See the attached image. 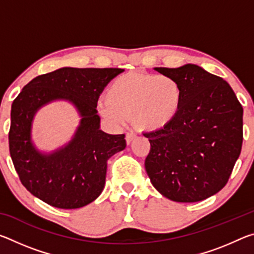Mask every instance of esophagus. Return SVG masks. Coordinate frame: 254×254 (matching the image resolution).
Instances as JSON below:
<instances>
[{
  "label": "esophagus",
  "instance_id": "34e87169",
  "mask_svg": "<svg viewBox=\"0 0 254 254\" xmlns=\"http://www.w3.org/2000/svg\"><path fill=\"white\" fill-rule=\"evenodd\" d=\"M135 136H136V134L134 132H127V136H126V139H127V144H130L133 140L135 139Z\"/></svg>",
  "mask_w": 254,
  "mask_h": 254
}]
</instances>
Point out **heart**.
<instances>
[{
	"label": "heart",
	"instance_id": "obj_1",
	"mask_svg": "<svg viewBox=\"0 0 254 254\" xmlns=\"http://www.w3.org/2000/svg\"><path fill=\"white\" fill-rule=\"evenodd\" d=\"M182 102L183 89L173 77L131 71L111 81L98 110L118 126L133 119L141 130L159 131L175 121Z\"/></svg>",
	"mask_w": 254,
	"mask_h": 254
}]
</instances>
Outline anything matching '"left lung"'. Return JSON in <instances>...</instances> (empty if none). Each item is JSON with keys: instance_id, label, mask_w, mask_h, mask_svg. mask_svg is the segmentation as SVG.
<instances>
[{"instance_id": "8db88e82", "label": "left lung", "mask_w": 254, "mask_h": 254, "mask_svg": "<svg viewBox=\"0 0 254 254\" xmlns=\"http://www.w3.org/2000/svg\"><path fill=\"white\" fill-rule=\"evenodd\" d=\"M154 70L178 81L183 102L170 126L143 134L150 182L174 201L208 198L225 186L241 153L243 107L227 81L194 64Z\"/></svg>"}]
</instances>
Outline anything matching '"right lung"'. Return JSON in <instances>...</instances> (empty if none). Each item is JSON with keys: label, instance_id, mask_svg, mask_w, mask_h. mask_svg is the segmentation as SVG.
Wrapping results in <instances>:
<instances>
[{"label": "right lung", "instance_id": "1", "mask_svg": "<svg viewBox=\"0 0 254 254\" xmlns=\"http://www.w3.org/2000/svg\"><path fill=\"white\" fill-rule=\"evenodd\" d=\"M121 68L63 67L37 76L12 103L8 147L23 186L37 198L63 209L95 200L105 186L107 160L127 147L124 134L102 131L98 97ZM66 100L81 118L69 143L51 153L32 141V123L41 107Z\"/></svg>", "mask_w": 254, "mask_h": 254}]
</instances>
